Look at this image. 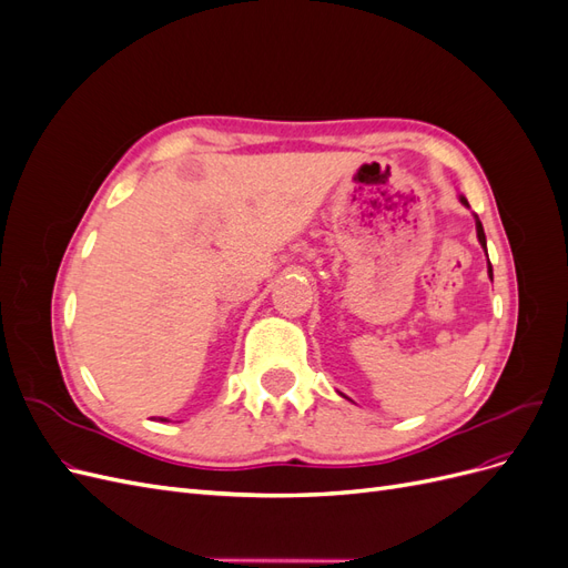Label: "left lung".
Here are the masks:
<instances>
[{
    "instance_id": "obj_1",
    "label": "left lung",
    "mask_w": 568,
    "mask_h": 568,
    "mask_svg": "<svg viewBox=\"0 0 568 568\" xmlns=\"http://www.w3.org/2000/svg\"><path fill=\"white\" fill-rule=\"evenodd\" d=\"M459 201L464 203V205H469L467 203V199H464V196H459ZM476 234H478V242H480V246H484L486 248V234H484V227H480V220L476 217ZM488 255V253H486ZM488 272L493 274V267H490V263H488Z\"/></svg>"
}]
</instances>
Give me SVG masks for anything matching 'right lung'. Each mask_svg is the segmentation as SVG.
Masks as SVG:
<instances>
[{"instance_id": "right-lung-1", "label": "right lung", "mask_w": 568, "mask_h": 568, "mask_svg": "<svg viewBox=\"0 0 568 568\" xmlns=\"http://www.w3.org/2000/svg\"><path fill=\"white\" fill-rule=\"evenodd\" d=\"M161 422H165V419H161Z\"/></svg>"}]
</instances>
